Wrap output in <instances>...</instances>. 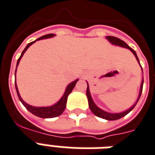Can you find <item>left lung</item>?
Returning a JSON list of instances; mask_svg holds the SVG:
<instances>
[{"mask_svg": "<svg viewBox=\"0 0 155 155\" xmlns=\"http://www.w3.org/2000/svg\"><path fill=\"white\" fill-rule=\"evenodd\" d=\"M107 40L110 44H112L113 45H116V46H119V47H123V48H127L129 49L130 51H131L133 52V54L134 55L135 58H136L137 61L139 62V65H140L141 68H142V66H141L140 63H139V60L138 56H137V54L135 52L134 50L131 48L130 47H129L127 44H126L124 41H123L122 40L120 39L117 38V37H114V36H106ZM142 71H143V68H142ZM143 80H142V83H141V86H140V91H139V96H138V99H137L136 102L134 103V105L130 107L128 110H125V111H123V112H120V113H110V112H107V111H105V110H102L99 107L96 106V104L94 103L93 101L92 98H91V93H90V90H89V87H88V84H87V99H88V105H89V107H90L91 110L92 111V113L95 115L96 116L99 117V118H102V119H107V120H117V119H119L123 118V116H125L126 114H127L128 113L130 112L134 107H135V105L137 104L138 101L139 100V98L141 96V94H142V91H143Z\"/></svg>", "mask_w": 155, "mask_h": 155, "instance_id": "1", "label": "left lung"}]
</instances>
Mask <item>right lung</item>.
I'll return each mask as SVG.
<instances>
[{
    "instance_id": "right-lung-1",
    "label": "right lung",
    "mask_w": 155,
    "mask_h": 155,
    "mask_svg": "<svg viewBox=\"0 0 155 155\" xmlns=\"http://www.w3.org/2000/svg\"><path fill=\"white\" fill-rule=\"evenodd\" d=\"M56 35L55 34H48V35H45V36H41L40 38H38L36 41H32V42L29 43L28 45L25 47V48L24 49V51H22V53H21V56L17 60V63H16V68L18 66L19 63H20V60L22 58L23 55L25 54V52L27 51V49L32 45L34 43L36 42V41H40V40H43V39H47V38H51V37H53ZM16 71H15V75H16ZM77 80H75V81L71 82V84H69L68 86H67V88L65 90L64 93V95L61 97V99L56 103V104H54V105H51V106L49 107H33L31 106L29 104H28L27 103H25L24 101L22 98L21 97V95H20V93H19L18 88H17V85L15 83V87H16V93H17V95H18V98L20 99V101L22 103L24 106L26 107L28 111L32 113V114L34 115H36L37 117H40V118H43V119H50V118H54V117H57L59 115L62 114L64 112V110L65 107H66V104H67V100H68V96L69 95V94L71 92V91L73 90V88L75 87V84L77 83L78 81Z\"/></svg>"
}]
</instances>
